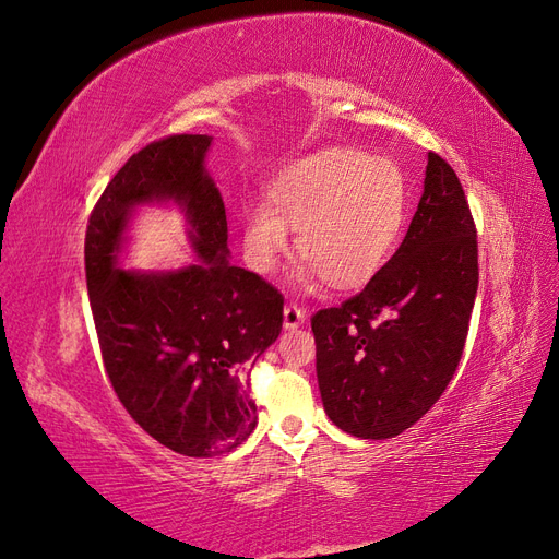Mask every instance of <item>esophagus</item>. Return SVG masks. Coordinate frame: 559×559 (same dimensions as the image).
I'll return each instance as SVG.
<instances>
[{"label":"esophagus","instance_id":"1","mask_svg":"<svg viewBox=\"0 0 559 559\" xmlns=\"http://www.w3.org/2000/svg\"><path fill=\"white\" fill-rule=\"evenodd\" d=\"M306 310L296 302H286L284 306V329H298L300 324H306Z\"/></svg>","mask_w":559,"mask_h":559}]
</instances>
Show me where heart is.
Wrapping results in <instances>:
<instances>
[{
    "label": "heart",
    "instance_id": "heart-1",
    "mask_svg": "<svg viewBox=\"0 0 559 559\" xmlns=\"http://www.w3.org/2000/svg\"><path fill=\"white\" fill-rule=\"evenodd\" d=\"M405 216L408 183L394 160L326 148L286 165L267 186V205L245 210L242 251L257 273H270L294 228L306 273L352 289L392 257Z\"/></svg>",
    "mask_w": 559,
    "mask_h": 559
}]
</instances>
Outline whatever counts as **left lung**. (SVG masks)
<instances>
[{
  "label": "left lung",
  "instance_id": "obj_1",
  "mask_svg": "<svg viewBox=\"0 0 559 559\" xmlns=\"http://www.w3.org/2000/svg\"><path fill=\"white\" fill-rule=\"evenodd\" d=\"M478 292V235L454 170L429 151L408 233L359 294L312 314L317 380L335 427L382 441L411 429L460 366Z\"/></svg>",
  "mask_w": 559,
  "mask_h": 559
}]
</instances>
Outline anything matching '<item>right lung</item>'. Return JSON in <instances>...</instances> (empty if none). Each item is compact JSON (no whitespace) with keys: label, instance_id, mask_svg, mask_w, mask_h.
<instances>
[{"label":"right lung","instance_id":"add662e5","mask_svg":"<svg viewBox=\"0 0 559 559\" xmlns=\"http://www.w3.org/2000/svg\"><path fill=\"white\" fill-rule=\"evenodd\" d=\"M212 138L167 134L114 175L86 228V284L105 373L128 415L165 448L214 456L257 427L251 368L277 341L284 296L228 263L226 207L202 167ZM173 197L203 263L177 274L115 267L132 204Z\"/></svg>","mask_w":559,"mask_h":559}]
</instances>
